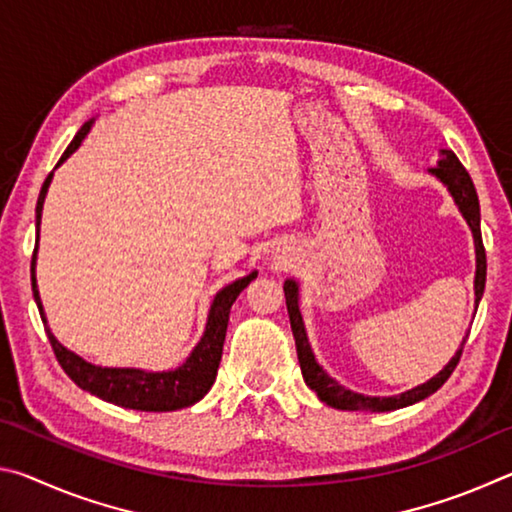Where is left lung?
Masks as SVG:
<instances>
[{
  "label": "left lung",
  "instance_id": "1",
  "mask_svg": "<svg viewBox=\"0 0 512 512\" xmlns=\"http://www.w3.org/2000/svg\"><path fill=\"white\" fill-rule=\"evenodd\" d=\"M431 176H436L440 183H443L449 194H452L454 203L461 210L463 219L467 221L474 237V248H476V277H474V296H476V307H479V300L483 296L485 289V248H483V239H481V210H479V196H476L474 183L470 178V173L465 171L461 160L456 158L454 151L440 149V160L433 169H429ZM284 298H287V311H289V320H291V332L293 339H296V350H298V361H300V370L302 377H305V384L314 391L320 402H325L334 409L341 411H370V413H384V411H395V409H404V406H411L415 402L424 400L438 391L440 386L445 384L452 375L454 368L458 366L463 354V345L452 357V361L438 372L436 377H431L427 384H420L406 391L402 395H393V397H368L361 393L348 391V388L341 386L339 381L332 379L327 372L318 366V361L311 352V345L305 332V323H302L300 316V307H298V282L296 280H287L284 282Z\"/></svg>",
  "mask_w": 512,
  "mask_h": 512
}]
</instances>
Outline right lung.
<instances>
[{
    "mask_svg": "<svg viewBox=\"0 0 512 512\" xmlns=\"http://www.w3.org/2000/svg\"><path fill=\"white\" fill-rule=\"evenodd\" d=\"M90 128H92V119L88 121V124H83L81 131L74 135L72 144H69L65 153L60 155L56 167H60V164H63L69 155L79 149L81 142L85 140V135L90 133ZM51 178H54V173H49L45 183H42L40 196H38V205H36L38 235H40L42 205H45V196H47V189L51 185ZM36 253H38V241H36V250H33V262H31L33 298H36V305L40 309V318H42V323H45V332L49 336L51 348H54L56 359L60 366H63V370L67 372V377L72 379L76 386L92 395L101 397V400H106L110 404L124 406V409H135V411H155V413L178 411V409H185V406L196 404L198 400H203L205 393L210 391L214 384L216 370H219L225 329H228L232 302H235L239 293L255 280L257 271H253L246 277H241V280H235L232 284H228V287H223L219 293H216L212 300L210 314H207L205 332L201 336V341L196 343L192 354L185 359V363H180V366L173 370L146 372L140 368L94 366V363H88L85 359H81L79 354L69 352L65 345H60L56 341V336L51 334V329L47 325L45 309H42V302H40V293H38V284H36Z\"/></svg>",
    "mask_w": 512,
    "mask_h": 512,
    "instance_id": "obj_1",
    "label": "right lung"
}]
</instances>
